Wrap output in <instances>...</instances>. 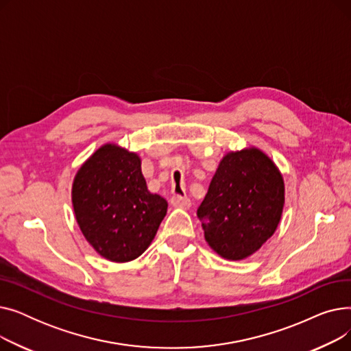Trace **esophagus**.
Wrapping results in <instances>:
<instances>
[{"label": "esophagus", "mask_w": 351, "mask_h": 351, "mask_svg": "<svg viewBox=\"0 0 351 351\" xmlns=\"http://www.w3.org/2000/svg\"><path fill=\"white\" fill-rule=\"evenodd\" d=\"M171 204H172V206H175V208H182V209H189L191 205H192L191 200H189L188 197H182V196H178V195L172 196Z\"/></svg>", "instance_id": "obj_1"}]
</instances>
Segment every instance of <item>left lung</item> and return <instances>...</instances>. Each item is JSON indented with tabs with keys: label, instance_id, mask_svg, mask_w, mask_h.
I'll return each instance as SVG.
<instances>
[{
	"label": "left lung",
	"instance_id": "obj_1",
	"mask_svg": "<svg viewBox=\"0 0 351 351\" xmlns=\"http://www.w3.org/2000/svg\"><path fill=\"white\" fill-rule=\"evenodd\" d=\"M283 208V175L252 146L228 152L219 162L197 216L213 252L228 261H243L273 236Z\"/></svg>",
	"mask_w": 351,
	"mask_h": 351
}]
</instances>
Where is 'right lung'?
Masks as SVG:
<instances>
[{"label": "right lung", "instance_id": "right-lung-1", "mask_svg": "<svg viewBox=\"0 0 351 351\" xmlns=\"http://www.w3.org/2000/svg\"><path fill=\"white\" fill-rule=\"evenodd\" d=\"M141 158L117 143H105L78 169L72 206L86 242L106 261L139 257L159 229L168 202L147 191Z\"/></svg>", "mask_w": 351, "mask_h": 351}]
</instances>
